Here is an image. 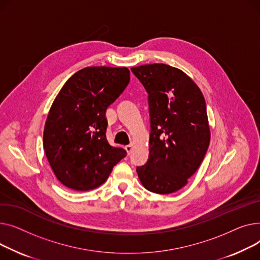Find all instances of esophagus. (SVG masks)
<instances>
[{"label":"esophagus","mask_w":260,"mask_h":260,"mask_svg":"<svg viewBox=\"0 0 260 260\" xmlns=\"http://www.w3.org/2000/svg\"><path fill=\"white\" fill-rule=\"evenodd\" d=\"M132 148H133V146H132V145H128V146H126V147H125V149H126V151H127V153H128V154H130V153H131Z\"/></svg>","instance_id":"1"}]
</instances>
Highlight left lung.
Here are the masks:
<instances>
[{"instance_id":"left-lung-1","label":"left lung","mask_w":260,"mask_h":260,"mask_svg":"<svg viewBox=\"0 0 260 260\" xmlns=\"http://www.w3.org/2000/svg\"><path fill=\"white\" fill-rule=\"evenodd\" d=\"M148 92L149 158L136 168L143 186L170 194L188 184L210 144L206 101L184 71L166 64L132 67Z\"/></svg>"}]
</instances>
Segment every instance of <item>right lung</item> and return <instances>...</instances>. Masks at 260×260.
Returning a JSON list of instances; mask_svg holds the SVG:
<instances>
[{
	"instance_id": "obj_1",
	"label": "right lung",
	"mask_w": 260,
	"mask_h": 260,
	"mask_svg": "<svg viewBox=\"0 0 260 260\" xmlns=\"http://www.w3.org/2000/svg\"><path fill=\"white\" fill-rule=\"evenodd\" d=\"M130 82L126 67H86L64 84L44 128L45 154L56 178L72 190L100 187L127 154L106 139V110Z\"/></svg>"
}]
</instances>
